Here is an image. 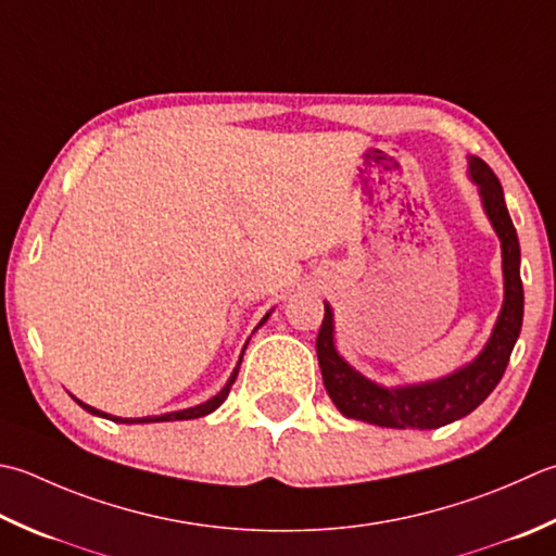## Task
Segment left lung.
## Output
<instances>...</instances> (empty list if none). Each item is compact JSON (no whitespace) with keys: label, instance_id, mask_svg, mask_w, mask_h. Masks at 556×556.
I'll use <instances>...</instances> for the list:
<instances>
[{"label":"left lung","instance_id":"obj_1","mask_svg":"<svg viewBox=\"0 0 556 556\" xmlns=\"http://www.w3.org/2000/svg\"><path fill=\"white\" fill-rule=\"evenodd\" d=\"M472 180L480 185L482 204L494 231L502 238L504 255V308L482 354L448 378L424 386L383 388L356 374L337 354L332 340V311L325 303V318L315 340L323 383L344 417L388 429H439L463 419L489 397L502 380L510 352L523 325V281H520V245L510 222L502 182L482 159H470Z\"/></svg>","mask_w":556,"mask_h":556}]
</instances>
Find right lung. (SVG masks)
Here are the masks:
<instances>
[{
	"label": "right lung",
	"mask_w": 556,
	"mask_h": 556,
	"mask_svg": "<svg viewBox=\"0 0 556 556\" xmlns=\"http://www.w3.org/2000/svg\"><path fill=\"white\" fill-rule=\"evenodd\" d=\"M269 315V313H267ZM267 315L263 318V323L267 320ZM260 323V325H263ZM245 352V350H243ZM243 358V356H241ZM238 368H241V362H238V366L233 368V374H231V378H228V383L224 386V390L219 395H214L212 400H206V402H202V405H198V407H190V409H180V412H168V415H161V417H141V419H123V417H111V415H105V412H98V409H93V407H89V405H84L81 400H76L79 402V405L86 409V412H91V415H96V417H105V419H113V421H119V424H151V421H180V419H198V417H204V415H210V412H214L216 407L222 405V402L228 397V393H231V386H233V380H236V376H238Z\"/></svg>",
	"instance_id": "obj_1"
}]
</instances>
